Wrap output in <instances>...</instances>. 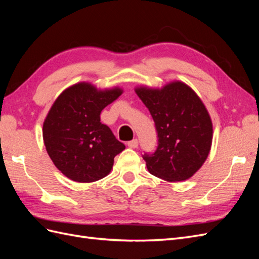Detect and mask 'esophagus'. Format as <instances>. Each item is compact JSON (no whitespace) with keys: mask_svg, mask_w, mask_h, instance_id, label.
<instances>
[{"mask_svg":"<svg viewBox=\"0 0 259 259\" xmlns=\"http://www.w3.org/2000/svg\"><path fill=\"white\" fill-rule=\"evenodd\" d=\"M127 146L130 147V148H137L138 147V140L137 139H133V140H131V142H128L127 143Z\"/></svg>","mask_w":259,"mask_h":259,"instance_id":"esophagus-1","label":"esophagus"}]
</instances>
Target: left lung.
<instances>
[{
  "label": "left lung",
  "instance_id": "1",
  "mask_svg": "<svg viewBox=\"0 0 259 259\" xmlns=\"http://www.w3.org/2000/svg\"><path fill=\"white\" fill-rule=\"evenodd\" d=\"M154 121L158 146L143 154L147 168L167 182L190 178L210 150L213 125L206 108L189 86L173 82L162 90H136Z\"/></svg>",
  "mask_w": 259,
  "mask_h": 259
}]
</instances>
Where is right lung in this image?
I'll use <instances>...</instances> for the list:
<instances>
[{
	"label": "right lung",
	"mask_w": 259,
	"mask_h": 259,
	"mask_svg": "<svg viewBox=\"0 0 259 259\" xmlns=\"http://www.w3.org/2000/svg\"><path fill=\"white\" fill-rule=\"evenodd\" d=\"M121 94L120 89L100 92L79 83L52 106L43 124L44 144L55 166L68 178L93 183L110 173L114 156L125 146L100 122V112Z\"/></svg>",
	"instance_id": "1"
}]
</instances>
